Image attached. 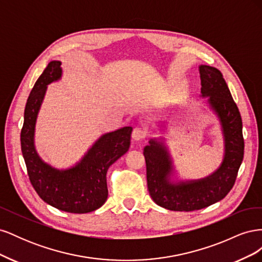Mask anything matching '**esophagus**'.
<instances>
[{
    "label": "esophagus",
    "instance_id": "34e87169",
    "mask_svg": "<svg viewBox=\"0 0 262 262\" xmlns=\"http://www.w3.org/2000/svg\"><path fill=\"white\" fill-rule=\"evenodd\" d=\"M147 136V130L144 126H137L132 131V139L134 141H141Z\"/></svg>",
    "mask_w": 262,
    "mask_h": 262
}]
</instances>
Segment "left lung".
<instances>
[{"label":"left lung","mask_w":262,"mask_h":262,"mask_svg":"<svg viewBox=\"0 0 262 262\" xmlns=\"http://www.w3.org/2000/svg\"><path fill=\"white\" fill-rule=\"evenodd\" d=\"M201 97L221 123L224 155L211 175L193 180H172L176 170L164 138L149 139L143 154L147 188L153 201L170 211H194L215 203L231 191L244 158L243 122L223 75L215 68L199 66Z\"/></svg>","instance_id":"obj_1"}]
</instances>
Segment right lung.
Returning a JSON list of instances; mask_svg holds the SVG:
<instances>
[{
	"label": "right lung",
	"mask_w": 262,
	"mask_h": 262,
	"mask_svg": "<svg viewBox=\"0 0 262 262\" xmlns=\"http://www.w3.org/2000/svg\"><path fill=\"white\" fill-rule=\"evenodd\" d=\"M61 77V62L51 61L31 90L20 132L21 153L31 185L46 203L69 213H89L106 202L107 170L128 152L132 128L123 126L102 134L72 167L59 169L46 163L35 146L36 121L47 87Z\"/></svg>",
	"instance_id": "add662e5"
}]
</instances>
